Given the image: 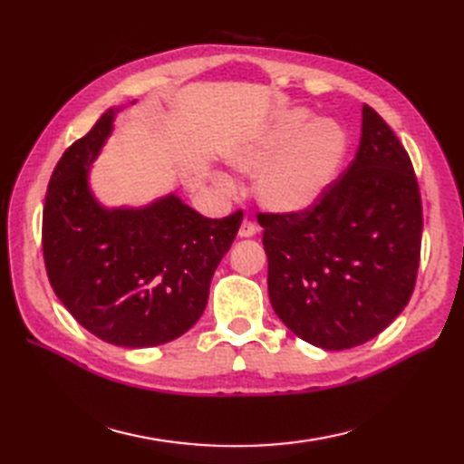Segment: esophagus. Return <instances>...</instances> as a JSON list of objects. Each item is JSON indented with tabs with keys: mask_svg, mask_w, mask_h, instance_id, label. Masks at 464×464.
Masks as SVG:
<instances>
[{
	"mask_svg": "<svg viewBox=\"0 0 464 464\" xmlns=\"http://www.w3.org/2000/svg\"><path fill=\"white\" fill-rule=\"evenodd\" d=\"M257 231H259V227L255 225L251 219H243V223L239 227V237H243V239L253 237V235L257 233Z\"/></svg>",
	"mask_w": 464,
	"mask_h": 464,
	"instance_id": "34e87169",
	"label": "esophagus"
}]
</instances>
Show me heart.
<instances>
[{"mask_svg": "<svg viewBox=\"0 0 464 464\" xmlns=\"http://www.w3.org/2000/svg\"><path fill=\"white\" fill-rule=\"evenodd\" d=\"M347 137L329 120L311 123L307 111L279 117L269 131L241 145L231 161L245 173H259L257 197L277 213H297L317 199L344 155Z\"/></svg>", "mask_w": 464, "mask_h": 464, "instance_id": "b5f03b06", "label": "heart"}]
</instances>
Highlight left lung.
I'll use <instances>...</instances> for the list:
<instances>
[{
    "instance_id": "left-lung-1",
    "label": "left lung",
    "mask_w": 464,
    "mask_h": 464,
    "mask_svg": "<svg viewBox=\"0 0 464 464\" xmlns=\"http://www.w3.org/2000/svg\"><path fill=\"white\" fill-rule=\"evenodd\" d=\"M277 317L314 347L351 349L387 329L415 289L422 205L411 157L362 105L351 165L307 209L259 213Z\"/></svg>"
}]
</instances>
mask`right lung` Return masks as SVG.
I'll use <instances>...</instances> for the list:
<instances>
[{"mask_svg": "<svg viewBox=\"0 0 464 464\" xmlns=\"http://www.w3.org/2000/svg\"><path fill=\"white\" fill-rule=\"evenodd\" d=\"M115 110L65 150L47 185L42 245L47 279L73 319L117 347H155L201 317L217 265L243 211L209 219L175 195L143 209H103L87 187Z\"/></svg>", "mask_w": 464, "mask_h": 464, "instance_id": "1", "label": "right lung"}]
</instances>
